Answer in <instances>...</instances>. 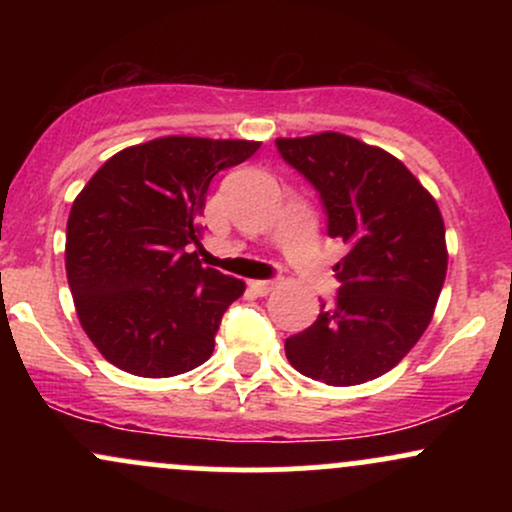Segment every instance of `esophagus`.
<instances>
[{
	"label": "esophagus",
	"instance_id": "1",
	"mask_svg": "<svg viewBox=\"0 0 512 512\" xmlns=\"http://www.w3.org/2000/svg\"><path fill=\"white\" fill-rule=\"evenodd\" d=\"M250 289L255 293H260V296H267V293H272L276 289V281L274 279H255V281H250Z\"/></svg>",
	"mask_w": 512,
	"mask_h": 512
}]
</instances>
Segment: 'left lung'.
Returning a JSON list of instances; mask_svg holds the SVG:
<instances>
[{
	"label": "left lung",
	"instance_id": "8db88e82",
	"mask_svg": "<svg viewBox=\"0 0 512 512\" xmlns=\"http://www.w3.org/2000/svg\"><path fill=\"white\" fill-rule=\"evenodd\" d=\"M276 149L320 192L327 236L349 248L334 264L337 301L286 339V358L327 385L380 378L419 342L443 289L448 248L436 199L399 158L346 134L276 139Z\"/></svg>",
	"mask_w": 512,
	"mask_h": 512
}]
</instances>
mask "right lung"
I'll return each instance as SVG.
<instances>
[{
	"label": "right lung",
	"mask_w": 512,
	"mask_h": 512,
	"mask_svg": "<svg viewBox=\"0 0 512 512\" xmlns=\"http://www.w3.org/2000/svg\"><path fill=\"white\" fill-rule=\"evenodd\" d=\"M260 149L161 137L103 163L67 221V281L93 346L120 370L170 378L202 366L245 284L197 260L209 182Z\"/></svg>",
	"instance_id": "1"
}]
</instances>
